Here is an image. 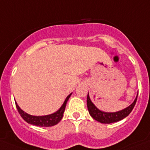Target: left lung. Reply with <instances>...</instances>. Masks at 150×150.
I'll use <instances>...</instances> for the list:
<instances>
[{
    "label": "left lung",
    "instance_id": "left-lung-1",
    "mask_svg": "<svg viewBox=\"0 0 150 150\" xmlns=\"http://www.w3.org/2000/svg\"><path fill=\"white\" fill-rule=\"evenodd\" d=\"M137 95L138 93L137 94L136 98L134 100V102L129 106H127V107L125 108L122 110H119V111L114 112H106L100 110L95 106L93 102L91 101V98H90L89 93H88V97H87V106H88V112H89L90 115L93 119L100 122V123L110 124L113 123V122H118V121H121L123 118H126L131 113L132 109L134 107L135 104H136Z\"/></svg>",
    "mask_w": 150,
    "mask_h": 150
}]
</instances>
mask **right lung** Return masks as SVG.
<instances>
[{
  "instance_id": "obj_1",
  "label": "right lung",
  "mask_w": 150,
  "mask_h": 150,
  "mask_svg": "<svg viewBox=\"0 0 150 150\" xmlns=\"http://www.w3.org/2000/svg\"><path fill=\"white\" fill-rule=\"evenodd\" d=\"M71 93H72L67 96L61 107L57 112L52 113V114L47 115H41V116L32 115L25 112L23 109H21V108L18 106L16 102H15L16 106L18 112L22 116V118L28 124H31V125L35 126H39V127H51V126L56 125L57 124L59 123L62 118L63 113H64L65 109H66V103H67V101L69 100V97H71Z\"/></svg>"
}]
</instances>
